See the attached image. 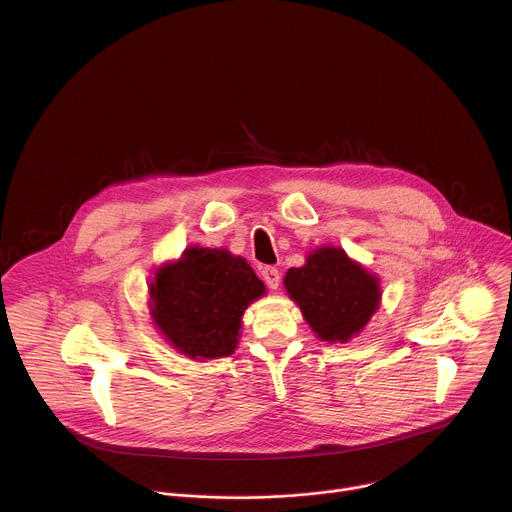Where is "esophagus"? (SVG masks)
<instances>
[{
    "mask_svg": "<svg viewBox=\"0 0 512 512\" xmlns=\"http://www.w3.org/2000/svg\"><path fill=\"white\" fill-rule=\"evenodd\" d=\"M261 277H263V281L267 283L269 289H277L279 287L281 275H279V271L275 267H263L261 269Z\"/></svg>",
    "mask_w": 512,
    "mask_h": 512,
    "instance_id": "34e87169",
    "label": "esophagus"
}]
</instances>
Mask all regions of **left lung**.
<instances>
[{"label":"left lung","mask_w":512,"mask_h":512,"mask_svg":"<svg viewBox=\"0 0 512 512\" xmlns=\"http://www.w3.org/2000/svg\"><path fill=\"white\" fill-rule=\"evenodd\" d=\"M287 296L298 304L312 332L324 342H348L381 306V279L342 247H316L302 267L287 269Z\"/></svg>","instance_id":"8db88e82"}]
</instances>
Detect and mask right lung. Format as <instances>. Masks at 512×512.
<instances>
[{
  "mask_svg": "<svg viewBox=\"0 0 512 512\" xmlns=\"http://www.w3.org/2000/svg\"><path fill=\"white\" fill-rule=\"evenodd\" d=\"M148 296L162 338L192 360H212L235 352L243 314L265 283L243 257L194 245L154 271Z\"/></svg>",
  "mask_w": 512,
  "mask_h": 512,
  "instance_id": "right-lung-1",
  "label": "right lung"
}]
</instances>
